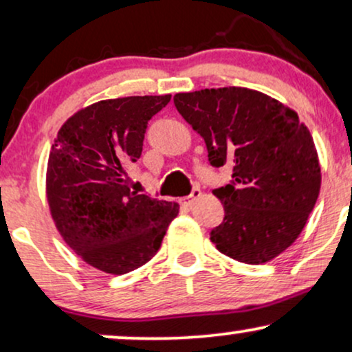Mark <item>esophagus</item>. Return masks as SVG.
I'll return each instance as SVG.
<instances>
[{"label":"esophagus","instance_id":"1","mask_svg":"<svg viewBox=\"0 0 352 352\" xmlns=\"http://www.w3.org/2000/svg\"><path fill=\"white\" fill-rule=\"evenodd\" d=\"M201 196V190L199 189H194L192 190V194H190V196H186V197H181L179 199V202H181V206H184V207H190L192 206V202L196 201V199Z\"/></svg>","mask_w":352,"mask_h":352}]
</instances>
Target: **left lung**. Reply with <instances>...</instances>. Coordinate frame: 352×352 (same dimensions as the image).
<instances>
[{"label": "left lung", "mask_w": 352, "mask_h": 352, "mask_svg": "<svg viewBox=\"0 0 352 352\" xmlns=\"http://www.w3.org/2000/svg\"><path fill=\"white\" fill-rule=\"evenodd\" d=\"M173 99L206 142L212 166L233 164L232 184L214 189L225 217L210 241L245 264L277 258L300 235L320 194L310 130L296 111L261 91L228 86Z\"/></svg>", "instance_id": "1"}]
</instances>
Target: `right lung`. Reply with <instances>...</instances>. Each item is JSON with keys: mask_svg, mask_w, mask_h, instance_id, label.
Segmentation results:
<instances>
[{"mask_svg": "<svg viewBox=\"0 0 352 352\" xmlns=\"http://www.w3.org/2000/svg\"><path fill=\"white\" fill-rule=\"evenodd\" d=\"M171 99H104L60 127L47 163L45 194L58 233L89 266L127 274L158 253L176 202L127 188V164L142 155L148 120Z\"/></svg>", "mask_w": 352, "mask_h": 352, "instance_id": "obj_1", "label": "right lung"}]
</instances>
